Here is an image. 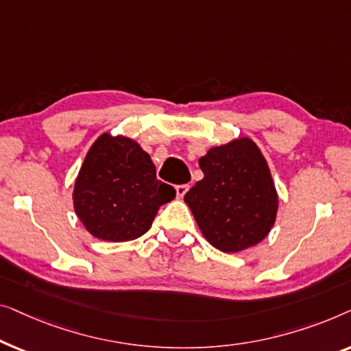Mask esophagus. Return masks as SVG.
<instances>
[{
	"label": "esophagus",
	"instance_id": "1",
	"mask_svg": "<svg viewBox=\"0 0 351 351\" xmlns=\"http://www.w3.org/2000/svg\"><path fill=\"white\" fill-rule=\"evenodd\" d=\"M187 191H189V186H187V184L176 186V197H178V199H182Z\"/></svg>",
	"mask_w": 351,
	"mask_h": 351
}]
</instances>
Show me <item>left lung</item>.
I'll list each match as a JSON object with an SVG mask.
<instances>
[{"mask_svg": "<svg viewBox=\"0 0 351 351\" xmlns=\"http://www.w3.org/2000/svg\"><path fill=\"white\" fill-rule=\"evenodd\" d=\"M204 180L184 195L210 245L240 253L261 243L272 230L278 194L259 146L240 136L210 147L199 159Z\"/></svg>", "mask_w": 351, "mask_h": 351, "instance_id": "1", "label": "left lung"}]
</instances>
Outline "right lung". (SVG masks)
Listing matches in <instances>:
<instances>
[{"label": "right lung", "mask_w": 351, "mask_h": 351, "mask_svg": "<svg viewBox=\"0 0 351 351\" xmlns=\"http://www.w3.org/2000/svg\"><path fill=\"white\" fill-rule=\"evenodd\" d=\"M176 197L156 178V165L135 140L105 132L87 151L73 189L75 213L103 241H130L151 229L157 211Z\"/></svg>", "instance_id": "1"}]
</instances>
